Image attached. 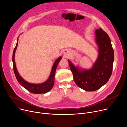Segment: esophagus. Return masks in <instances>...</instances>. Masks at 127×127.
<instances>
[{"instance_id":"obj_1","label":"esophagus","mask_w":127,"mask_h":127,"mask_svg":"<svg viewBox=\"0 0 127 127\" xmlns=\"http://www.w3.org/2000/svg\"><path fill=\"white\" fill-rule=\"evenodd\" d=\"M64 53L65 54V55L66 56H67L68 55H69V51H68V50H65L64 51Z\"/></svg>"}]
</instances>
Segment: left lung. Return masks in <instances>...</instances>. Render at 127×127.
<instances>
[{
	"instance_id": "left-lung-1",
	"label": "left lung",
	"mask_w": 127,
	"mask_h": 127,
	"mask_svg": "<svg viewBox=\"0 0 127 127\" xmlns=\"http://www.w3.org/2000/svg\"><path fill=\"white\" fill-rule=\"evenodd\" d=\"M99 56L90 70H81L70 61L68 63L76 84L86 91H95L107 82L111 76L114 55L110 38L101 28L95 31Z\"/></svg>"
}]
</instances>
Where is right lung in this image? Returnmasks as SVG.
<instances>
[{
  "instance_id": "add662e5",
  "label": "right lung",
  "mask_w": 127,
  "mask_h": 127,
  "mask_svg": "<svg viewBox=\"0 0 127 127\" xmlns=\"http://www.w3.org/2000/svg\"><path fill=\"white\" fill-rule=\"evenodd\" d=\"M17 44H18V39H17V42L16 45L14 49V51H13V56H12L13 69H14V72L15 75L16 76L17 80L18 81L19 83L22 86H23L24 88H25L26 90H27L30 93H33V94H42V93H46L48 92L50 90L52 89V88H53V84H54L56 70L59 62L60 61V60H61L62 58L61 57H59L55 61L52 68L51 74L49 76V78L46 82H45L43 83L38 84L29 83L27 81H25L24 80L19 76L16 67V65H15V60H14V56H15V51L17 47Z\"/></svg>"
}]
</instances>
